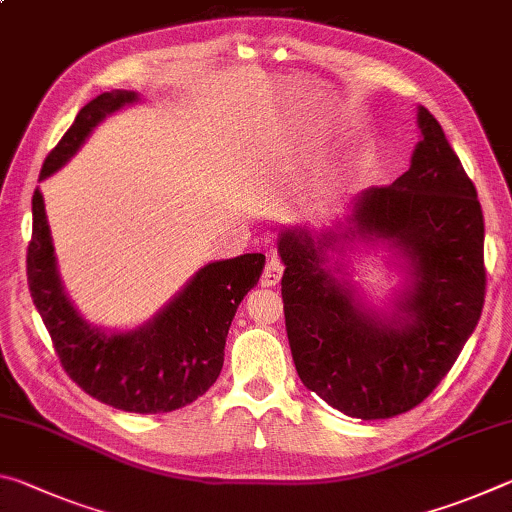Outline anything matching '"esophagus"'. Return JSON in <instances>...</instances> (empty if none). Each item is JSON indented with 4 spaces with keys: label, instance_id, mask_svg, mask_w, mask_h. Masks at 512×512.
<instances>
[{
    "label": "esophagus",
    "instance_id": "34e87169",
    "mask_svg": "<svg viewBox=\"0 0 512 512\" xmlns=\"http://www.w3.org/2000/svg\"><path fill=\"white\" fill-rule=\"evenodd\" d=\"M282 273H284V264L280 262V259H277L275 255L268 257L264 273H262V287H275V284H280Z\"/></svg>",
    "mask_w": 512,
    "mask_h": 512
}]
</instances>
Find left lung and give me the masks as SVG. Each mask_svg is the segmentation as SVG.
<instances>
[{"instance_id":"1","label":"left lung","mask_w":512,"mask_h":512,"mask_svg":"<svg viewBox=\"0 0 512 512\" xmlns=\"http://www.w3.org/2000/svg\"><path fill=\"white\" fill-rule=\"evenodd\" d=\"M422 140L393 185L354 201L343 239H388L409 259L413 287L400 314L363 309L325 268L334 232L289 228L277 241L282 302L298 377L350 418L384 420L427 400L452 370L485 302L483 212L443 126L418 108Z\"/></svg>"}]
</instances>
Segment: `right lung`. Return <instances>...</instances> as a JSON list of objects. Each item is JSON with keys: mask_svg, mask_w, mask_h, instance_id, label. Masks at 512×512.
<instances>
[{"mask_svg": "<svg viewBox=\"0 0 512 512\" xmlns=\"http://www.w3.org/2000/svg\"><path fill=\"white\" fill-rule=\"evenodd\" d=\"M135 92H103L83 106L74 124L42 164L40 180L81 149L99 121ZM262 253H246L203 266L158 316L133 332L106 334L79 316L56 271L45 201L33 192V235L27 280L33 305L69 379L94 400L128 413H167L198 400L223 368L225 336L239 302L259 282Z\"/></svg>", "mask_w": 512, "mask_h": 512, "instance_id": "1", "label": "right lung"}]
</instances>
